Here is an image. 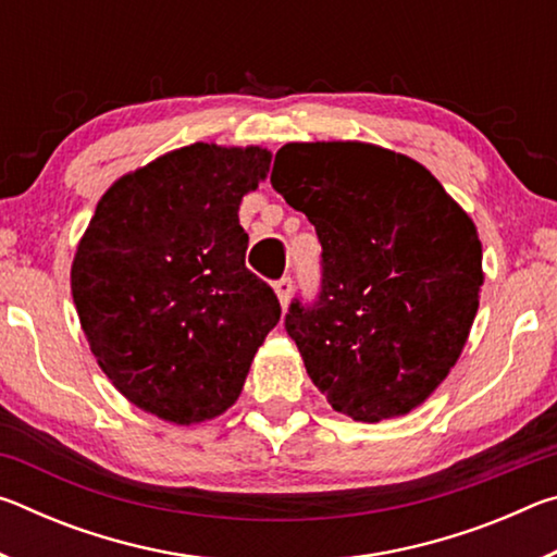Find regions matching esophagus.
<instances>
[{
    "instance_id": "obj_1",
    "label": "esophagus",
    "mask_w": 557,
    "mask_h": 557,
    "mask_svg": "<svg viewBox=\"0 0 557 557\" xmlns=\"http://www.w3.org/2000/svg\"><path fill=\"white\" fill-rule=\"evenodd\" d=\"M275 295H277V299H280L282 309H287L289 295H292V280H289V277H282V280L275 282Z\"/></svg>"
}]
</instances>
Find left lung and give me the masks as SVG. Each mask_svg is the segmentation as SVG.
Instances as JSON below:
<instances>
[{"label":"left lung","mask_w":557,"mask_h":557,"mask_svg":"<svg viewBox=\"0 0 557 557\" xmlns=\"http://www.w3.org/2000/svg\"><path fill=\"white\" fill-rule=\"evenodd\" d=\"M322 243V292L292 301L309 379L356 422L408 414L455 369L484 285L469 213L414 159L369 143H289L270 176Z\"/></svg>","instance_id":"left-lung-1"}]
</instances>
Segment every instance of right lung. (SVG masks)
<instances>
[{"label":"right lung","instance_id":"obj_1","mask_svg":"<svg viewBox=\"0 0 557 557\" xmlns=\"http://www.w3.org/2000/svg\"><path fill=\"white\" fill-rule=\"evenodd\" d=\"M265 147L194 143L120 176L71 265L90 351L154 418L196 425L238 400L280 322L270 285L245 268L238 209L270 172Z\"/></svg>","mask_w":557,"mask_h":557}]
</instances>
